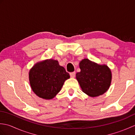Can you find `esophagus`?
<instances>
[{"label":"esophagus","instance_id":"obj_1","mask_svg":"<svg viewBox=\"0 0 135 135\" xmlns=\"http://www.w3.org/2000/svg\"><path fill=\"white\" fill-rule=\"evenodd\" d=\"M70 76L71 78H74L75 76V72H73V73H70Z\"/></svg>","mask_w":135,"mask_h":135}]
</instances>
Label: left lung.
Wrapping results in <instances>:
<instances>
[{"mask_svg":"<svg viewBox=\"0 0 135 135\" xmlns=\"http://www.w3.org/2000/svg\"><path fill=\"white\" fill-rule=\"evenodd\" d=\"M81 71L76 78L82 91L91 97L104 94L110 87L111 73L105 65H99L85 59L79 63Z\"/></svg>","mask_w":135,"mask_h":135,"instance_id":"8db88e82","label":"left lung"}]
</instances>
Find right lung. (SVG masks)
<instances>
[{"label":"right lung","instance_id":"1","mask_svg":"<svg viewBox=\"0 0 135 135\" xmlns=\"http://www.w3.org/2000/svg\"><path fill=\"white\" fill-rule=\"evenodd\" d=\"M31 88L37 96L42 99H51L61 90L70 74L52 59L38 62L29 73Z\"/></svg>","mask_w":135,"mask_h":135}]
</instances>
